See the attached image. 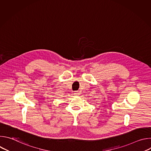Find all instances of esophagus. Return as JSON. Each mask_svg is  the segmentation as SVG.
<instances>
[{"label": "esophagus", "instance_id": "esophagus-1", "mask_svg": "<svg viewBox=\"0 0 151 151\" xmlns=\"http://www.w3.org/2000/svg\"><path fill=\"white\" fill-rule=\"evenodd\" d=\"M74 94H75V96H78V95L79 94V91H75L74 92Z\"/></svg>", "mask_w": 151, "mask_h": 151}]
</instances>
